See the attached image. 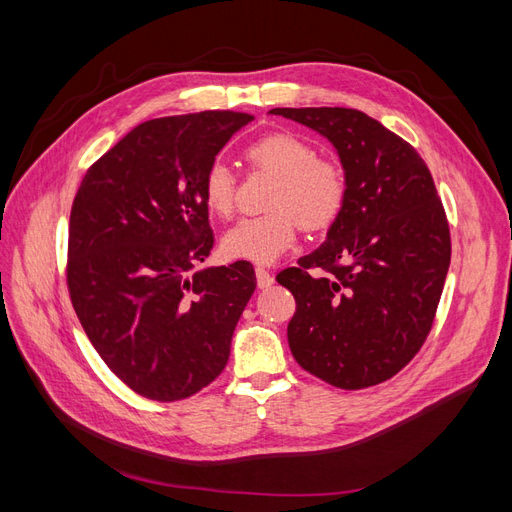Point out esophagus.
Instances as JSON below:
<instances>
[{"label":"esophagus","instance_id":"34e87169","mask_svg":"<svg viewBox=\"0 0 512 512\" xmlns=\"http://www.w3.org/2000/svg\"><path fill=\"white\" fill-rule=\"evenodd\" d=\"M256 282H258V288H269L275 282V277L269 269L256 267Z\"/></svg>","mask_w":512,"mask_h":512}]
</instances>
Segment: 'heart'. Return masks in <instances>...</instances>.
I'll return each instance as SVG.
<instances>
[{
  "label": "heart",
  "instance_id": "b5f03b06",
  "mask_svg": "<svg viewBox=\"0 0 512 512\" xmlns=\"http://www.w3.org/2000/svg\"><path fill=\"white\" fill-rule=\"evenodd\" d=\"M254 168L277 175L271 194L273 211L243 218L222 239V252L235 260L258 265L275 262L299 237L301 226L309 232L327 230L342 215L348 181L342 166L318 158L316 147L290 132H273L245 149ZM237 177L232 168L215 160L203 177V200L211 213L228 218L235 209Z\"/></svg>",
  "mask_w": 512,
  "mask_h": 512
}]
</instances>
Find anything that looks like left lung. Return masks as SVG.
<instances>
[{
    "mask_svg": "<svg viewBox=\"0 0 512 512\" xmlns=\"http://www.w3.org/2000/svg\"><path fill=\"white\" fill-rule=\"evenodd\" d=\"M335 147L346 205L318 250L277 273L297 312V363L337 389L380 384L427 339L451 265V232L416 149L356 108H273Z\"/></svg>",
    "mask_w": 512,
    "mask_h": 512,
    "instance_id": "obj_1",
    "label": "left lung"
}]
</instances>
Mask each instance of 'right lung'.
I'll use <instances>...</instances> for the list:
<instances>
[{"instance_id":"obj_1","label":"right lung","mask_w":512,"mask_h":512,"mask_svg":"<svg viewBox=\"0 0 512 512\" xmlns=\"http://www.w3.org/2000/svg\"><path fill=\"white\" fill-rule=\"evenodd\" d=\"M254 117L203 111L136 126L74 196L68 290L108 369L153 401L205 389L256 288L250 262L196 269L213 247L203 177Z\"/></svg>"}]
</instances>
